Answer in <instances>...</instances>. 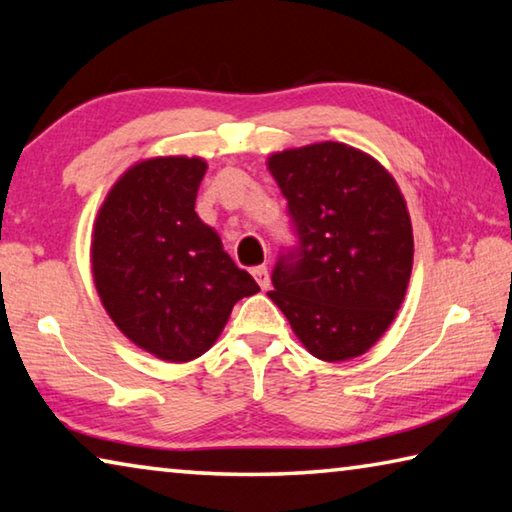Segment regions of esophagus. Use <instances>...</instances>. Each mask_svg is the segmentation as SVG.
Listing matches in <instances>:
<instances>
[{
  "mask_svg": "<svg viewBox=\"0 0 512 512\" xmlns=\"http://www.w3.org/2000/svg\"><path fill=\"white\" fill-rule=\"evenodd\" d=\"M250 273H253V277L257 280L259 287L266 291L268 289V271H266V266H255Z\"/></svg>",
  "mask_w": 512,
  "mask_h": 512,
  "instance_id": "esophagus-1",
  "label": "esophagus"
}]
</instances>
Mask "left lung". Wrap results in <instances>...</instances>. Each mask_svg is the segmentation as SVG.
Wrapping results in <instances>:
<instances>
[{
    "label": "left lung",
    "mask_w": 512,
    "mask_h": 512,
    "mask_svg": "<svg viewBox=\"0 0 512 512\" xmlns=\"http://www.w3.org/2000/svg\"><path fill=\"white\" fill-rule=\"evenodd\" d=\"M268 169L296 235L277 257L268 298L314 357H359L393 323L411 277L400 189L377 160L339 142L275 153Z\"/></svg>",
    "instance_id": "obj_1"
}]
</instances>
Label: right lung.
<instances>
[{"label": "right lung", "instance_id": "right-lung-1", "mask_svg": "<svg viewBox=\"0 0 512 512\" xmlns=\"http://www.w3.org/2000/svg\"><path fill=\"white\" fill-rule=\"evenodd\" d=\"M201 158L135 164L110 189L92 239L103 307L142 350L192 361L219 339L235 302L259 291L194 212Z\"/></svg>", "mask_w": 512, "mask_h": 512}]
</instances>
